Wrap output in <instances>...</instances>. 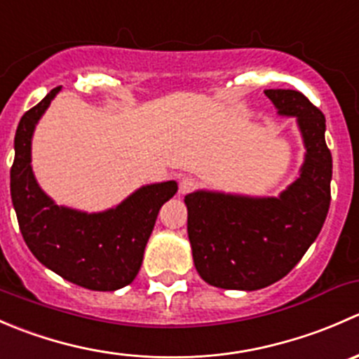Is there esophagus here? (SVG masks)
<instances>
[{
	"mask_svg": "<svg viewBox=\"0 0 359 359\" xmlns=\"http://www.w3.org/2000/svg\"><path fill=\"white\" fill-rule=\"evenodd\" d=\"M194 187H196V180L189 179V177H186V179L180 180V184H179V193H180V194H187V193H191V191H193Z\"/></svg>",
	"mask_w": 359,
	"mask_h": 359,
	"instance_id": "34e87169",
	"label": "esophagus"
}]
</instances>
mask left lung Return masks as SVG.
Returning <instances> with one entry per match:
<instances>
[{
  "label": "left lung",
  "instance_id": "1",
  "mask_svg": "<svg viewBox=\"0 0 359 359\" xmlns=\"http://www.w3.org/2000/svg\"><path fill=\"white\" fill-rule=\"evenodd\" d=\"M302 135L299 177L278 196L198 189L184 198L196 271L224 290H260L287 276L320 234L330 208L332 154L325 116L297 90H264Z\"/></svg>",
  "mask_w": 359,
  "mask_h": 359
}]
</instances>
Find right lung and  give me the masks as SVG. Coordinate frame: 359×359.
Returning <instances> with one entry per match:
<instances>
[{"label": "right lung", "instance_id": "1", "mask_svg": "<svg viewBox=\"0 0 359 359\" xmlns=\"http://www.w3.org/2000/svg\"><path fill=\"white\" fill-rule=\"evenodd\" d=\"M59 88L20 118L13 140L10 193L20 233L32 255L64 280L95 292H114L135 280L159 208L177 182L147 184L104 212L57 205L39 187L31 165L32 135Z\"/></svg>", "mask_w": 359, "mask_h": 359}]
</instances>
